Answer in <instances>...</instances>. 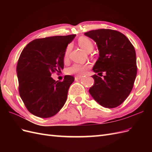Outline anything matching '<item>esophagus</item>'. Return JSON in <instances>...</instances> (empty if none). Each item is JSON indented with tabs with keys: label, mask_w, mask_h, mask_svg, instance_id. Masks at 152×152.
<instances>
[{
	"label": "esophagus",
	"mask_w": 152,
	"mask_h": 152,
	"mask_svg": "<svg viewBox=\"0 0 152 152\" xmlns=\"http://www.w3.org/2000/svg\"><path fill=\"white\" fill-rule=\"evenodd\" d=\"M82 77L81 76V75H77L75 77V80H77V79H81Z\"/></svg>",
	"instance_id": "obj_1"
}]
</instances>
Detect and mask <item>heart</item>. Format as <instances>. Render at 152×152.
<instances>
[{
  "label": "heart",
  "instance_id": "1",
  "mask_svg": "<svg viewBox=\"0 0 152 152\" xmlns=\"http://www.w3.org/2000/svg\"><path fill=\"white\" fill-rule=\"evenodd\" d=\"M78 44H79V46L83 49L86 51H88L89 49H93V44L92 43L91 40L88 38L85 37H81L78 40ZM70 50V45H68L66 48L65 55H64V59L65 60L67 59ZM89 66L86 65H73L70 68H68V73L69 74H75L77 75H83L86 73L87 69H88Z\"/></svg>",
  "mask_w": 152,
  "mask_h": 152
}]
</instances>
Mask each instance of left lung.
Masks as SVG:
<instances>
[{"instance_id":"1","label":"left lung","mask_w":152,"mask_h":152,"mask_svg":"<svg viewBox=\"0 0 152 152\" xmlns=\"http://www.w3.org/2000/svg\"><path fill=\"white\" fill-rule=\"evenodd\" d=\"M84 34L95 41L99 50L93 70L106 73L103 79L92 76L94 84L89 93L102 107H117L126 99L134 86L137 74L134 48L126 35L116 30L99 29Z\"/></svg>"}]
</instances>
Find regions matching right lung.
<instances>
[{"instance_id": "right-lung-1", "label": "right lung", "mask_w": 152, "mask_h": 152, "mask_svg": "<svg viewBox=\"0 0 152 152\" xmlns=\"http://www.w3.org/2000/svg\"><path fill=\"white\" fill-rule=\"evenodd\" d=\"M75 36L37 39L22 50L16 67L18 89L26 108L34 115L53 117L65 104L74 77L65 75L61 82L54 80L51 75L63 69L66 47Z\"/></svg>"}]
</instances>
